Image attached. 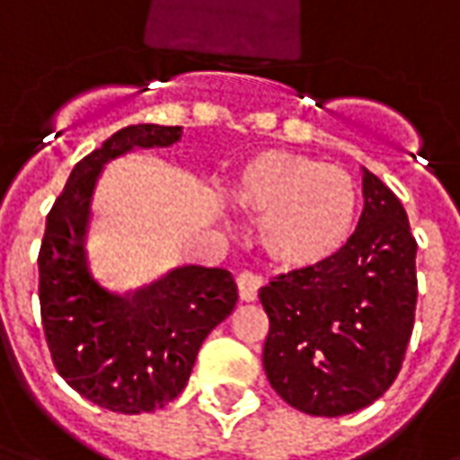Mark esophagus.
Instances as JSON below:
<instances>
[{"instance_id": "34e87169", "label": "esophagus", "mask_w": 460, "mask_h": 460, "mask_svg": "<svg viewBox=\"0 0 460 460\" xmlns=\"http://www.w3.org/2000/svg\"><path fill=\"white\" fill-rule=\"evenodd\" d=\"M236 283H239L241 300H246V303H251V300L259 298V290H261V286H263V279H261L259 273H251V270H243L239 279H236Z\"/></svg>"}]
</instances>
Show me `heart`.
<instances>
[{
	"mask_svg": "<svg viewBox=\"0 0 460 460\" xmlns=\"http://www.w3.org/2000/svg\"><path fill=\"white\" fill-rule=\"evenodd\" d=\"M231 199L259 224V243L279 269H315L352 234L357 187L338 164L308 155L263 150L236 172Z\"/></svg>",
	"mask_w": 460,
	"mask_h": 460,
	"instance_id": "heart-1",
	"label": "heart"
}]
</instances>
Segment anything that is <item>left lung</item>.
<instances>
[{
    "mask_svg": "<svg viewBox=\"0 0 460 460\" xmlns=\"http://www.w3.org/2000/svg\"><path fill=\"white\" fill-rule=\"evenodd\" d=\"M365 209L342 249L259 290L269 313L263 367L293 409L342 416L385 394L416 313V239L396 194L362 170Z\"/></svg>",
    "mask_w": 460,
    "mask_h": 460,
    "instance_id": "left-lung-1",
    "label": "left lung"
}]
</instances>
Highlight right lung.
Here are the masks:
<instances>
[{"label":"right lung","mask_w":460,"mask_h":460,"mask_svg":"<svg viewBox=\"0 0 460 460\" xmlns=\"http://www.w3.org/2000/svg\"><path fill=\"white\" fill-rule=\"evenodd\" d=\"M180 125H128L85 155L46 217L39 303L58 375L93 404L140 414L170 404L191 375L201 342L239 300L229 270L181 266L145 288L113 296L85 263L84 239L98 174L132 147H167Z\"/></svg>","instance_id":"add662e5"}]
</instances>
